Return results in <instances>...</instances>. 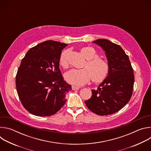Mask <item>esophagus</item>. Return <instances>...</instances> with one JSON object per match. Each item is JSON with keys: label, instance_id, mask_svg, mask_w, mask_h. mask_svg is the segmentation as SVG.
Instances as JSON below:
<instances>
[{"label": "esophagus", "instance_id": "obj_1", "mask_svg": "<svg viewBox=\"0 0 151 151\" xmlns=\"http://www.w3.org/2000/svg\"><path fill=\"white\" fill-rule=\"evenodd\" d=\"M72 90H79V87H77V86H75V85H72Z\"/></svg>", "mask_w": 151, "mask_h": 151}]
</instances>
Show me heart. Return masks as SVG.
Masks as SVG:
<instances>
[{"label":"heart","mask_w":151,"mask_h":151,"mask_svg":"<svg viewBox=\"0 0 151 151\" xmlns=\"http://www.w3.org/2000/svg\"><path fill=\"white\" fill-rule=\"evenodd\" d=\"M83 56L88 60L85 68L72 69L65 74L66 80L70 83L76 85H83L88 82L91 79L94 82H101L107 76L109 72V64L106 60L97 57L96 50L92 48L85 47L81 50ZM68 50L61 52L59 58V63L64 68L69 66Z\"/></svg>","instance_id":"b5f03b06"}]
</instances>
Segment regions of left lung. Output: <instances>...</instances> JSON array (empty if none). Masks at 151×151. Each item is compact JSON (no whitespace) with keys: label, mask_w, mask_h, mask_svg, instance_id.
<instances>
[{"label":"left lung","mask_w":151,"mask_h":151,"mask_svg":"<svg viewBox=\"0 0 151 151\" xmlns=\"http://www.w3.org/2000/svg\"><path fill=\"white\" fill-rule=\"evenodd\" d=\"M104 51L109 64V72L91 97L85 103L88 108L99 115L117 112L132 96L134 76L128 56L118 45L104 39L93 42Z\"/></svg>","instance_id":"obj_1"}]
</instances>
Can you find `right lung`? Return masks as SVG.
Wrapping results in <instances>:
<instances>
[{"mask_svg":"<svg viewBox=\"0 0 151 151\" xmlns=\"http://www.w3.org/2000/svg\"><path fill=\"white\" fill-rule=\"evenodd\" d=\"M68 45L47 40L30 48L20 64L15 84L24 108L38 116L57 113L65 104L72 90L59 69L61 51Z\"/></svg>","mask_w":151,"mask_h":151,"instance_id":"obj_1","label":"right lung"}]
</instances>
